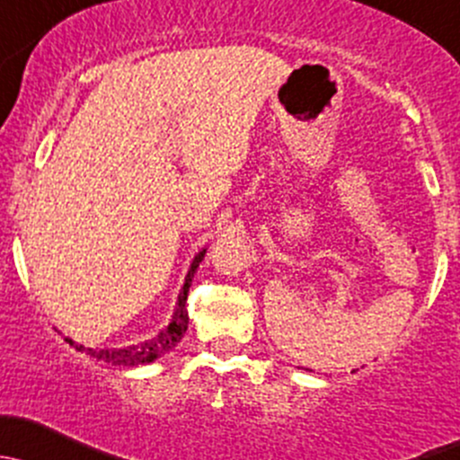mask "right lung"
Returning <instances> with one entry per match:
<instances>
[{
    "label": "right lung",
    "instance_id": "obj_1",
    "mask_svg": "<svg viewBox=\"0 0 460 460\" xmlns=\"http://www.w3.org/2000/svg\"><path fill=\"white\" fill-rule=\"evenodd\" d=\"M203 254H206V248L192 259L190 270L186 274V283H183L181 292H179L177 299V307H174L172 321L168 323V328H164L161 332L155 336V339L144 341V343L137 345H128V348H111V349H99V348H84V345L75 343L73 339H66L75 349L79 352H86L90 357L99 358L103 363H112V366H124V367H135V366H146V363L157 361L159 357H164L165 352L174 348V345L181 341V336L186 334L188 330V310H186V301H188V290H190L192 277H195L199 263L203 261Z\"/></svg>",
    "mask_w": 460,
    "mask_h": 460
}]
</instances>
